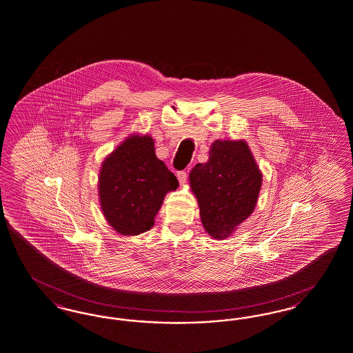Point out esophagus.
Masks as SVG:
<instances>
[{"mask_svg": "<svg viewBox=\"0 0 353 353\" xmlns=\"http://www.w3.org/2000/svg\"><path fill=\"white\" fill-rule=\"evenodd\" d=\"M177 179H179V181L180 183L183 185L186 181V179H188V173L185 172V170H180V172H177Z\"/></svg>", "mask_w": 353, "mask_h": 353, "instance_id": "obj_1", "label": "esophagus"}]
</instances>
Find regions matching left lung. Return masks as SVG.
I'll use <instances>...</instances> for the list:
<instances>
[{"mask_svg": "<svg viewBox=\"0 0 353 353\" xmlns=\"http://www.w3.org/2000/svg\"><path fill=\"white\" fill-rule=\"evenodd\" d=\"M189 181L205 231L223 240L254 212L263 174L245 141H215L209 160L198 163Z\"/></svg>", "mask_w": 353, "mask_h": 353, "instance_id": "obj_1", "label": "left lung"}]
</instances>
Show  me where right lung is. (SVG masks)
<instances>
[{"label": "right lung", "mask_w": 353, "mask_h": 353, "mask_svg": "<svg viewBox=\"0 0 353 353\" xmlns=\"http://www.w3.org/2000/svg\"><path fill=\"white\" fill-rule=\"evenodd\" d=\"M150 135H131L108 156L99 170L101 209L108 223L121 235L151 230L168 192L179 181L156 157Z\"/></svg>", "instance_id": "1"}]
</instances>
